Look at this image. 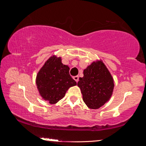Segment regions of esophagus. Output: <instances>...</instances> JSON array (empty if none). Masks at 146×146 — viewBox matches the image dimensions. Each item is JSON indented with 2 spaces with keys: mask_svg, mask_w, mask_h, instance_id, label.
I'll use <instances>...</instances> for the list:
<instances>
[{
  "mask_svg": "<svg viewBox=\"0 0 146 146\" xmlns=\"http://www.w3.org/2000/svg\"><path fill=\"white\" fill-rule=\"evenodd\" d=\"M78 78H79L78 76H74V77H73V79L76 81V82H78Z\"/></svg>",
  "mask_w": 146,
  "mask_h": 146,
  "instance_id": "esophagus-1",
  "label": "esophagus"
}]
</instances>
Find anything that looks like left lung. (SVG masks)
Returning <instances> with one entry per match:
<instances>
[{
	"instance_id": "left-lung-1",
	"label": "left lung",
	"mask_w": 146,
	"mask_h": 146,
	"mask_svg": "<svg viewBox=\"0 0 146 146\" xmlns=\"http://www.w3.org/2000/svg\"><path fill=\"white\" fill-rule=\"evenodd\" d=\"M77 85L82 94L83 100L90 109H98L111 97L114 81L102 61L93 62L84 70V76Z\"/></svg>"
}]
</instances>
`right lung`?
<instances>
[{
  "label": "right lung",
  "mask_w": 146,
  "mask_h": 146,
  "mask_svg": "<svg viewBox=\"0 0 146 146\" xmlns=\"http://www.w3.org/2000/svg\"><path fill=\"white\" fill-rule=\"evenodd\" d=\"M70 68L62 63L60 57L53 55L47 60L36 75V84L44 100L56 104L64 97L71 86L76 85L70 75Z\"/></svg>",
  "instance_id": "1"
}]
</instances>
